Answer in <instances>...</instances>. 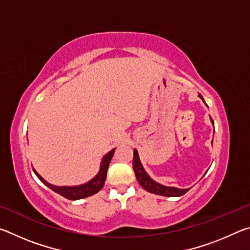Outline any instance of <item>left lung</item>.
Here are the masks:
<instances>
[{"instance_id":"left-lung-1","label":"left lung","mask_w":250,"mask_h":250,"mask_svg":"<svg viewBox=\"0 0 250 250\" xmlns=\"http://www.w3.org/2000/svg\"><path fill=\"white\" fill-rule=\"evenodd\" d=\"M198 97H200V98L204 101V99H203V97L201 95H198ZM210 122L214 125V121L211 118H210ZM211 143H213V141H211ZM132 166H133V170L135 173V177H137L139 184H140L142 188L149 193H153V194H156V195H162V196L176 197V196L184 195V194L188 192L189 188H174V186H166V185L158 183V182H155L154 180H152L150 175L146 172L145 167H143V166H142L137 149L133 150Z\"/></svg>"}]
</instances>
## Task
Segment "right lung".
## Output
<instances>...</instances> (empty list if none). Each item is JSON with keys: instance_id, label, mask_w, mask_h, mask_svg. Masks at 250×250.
Masks as SVG:
<instances>
[{"instance_id": "add662e5", "label": "right lung", "mask_w": 250, "mask_h": 250, "mask_svg": "<svg viewBox=\"0 0 250 250\" xmlns=\"http://www.w3.org/2000/svg\"><path fill=\"white\" fill-rule=\"evenodd\" d=\"M115 149H112L111 151H109L107 154H105L103 160H101L100 163V167L99 171L97 173V175L95 177H92L90 181H88L87 183L80 184V185H75V186H57V185H53L48 183L47 181H45L43 177H42L39 173H37L35 170H34V173H35L36 176L43 182V183L49 188L52 191L56 192L59 195L66 197L67 200H82V198H86L89 197L94 194L98 193L103 186L104 185V181L105 177H107V171L109 167V164L111 162V159L113 156V153H115Z\"/></svg>"}]
</instances>
